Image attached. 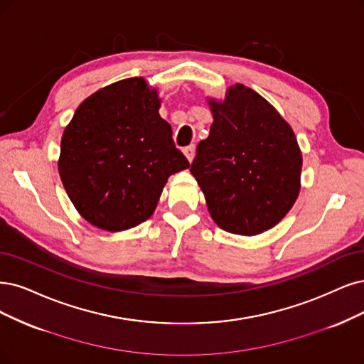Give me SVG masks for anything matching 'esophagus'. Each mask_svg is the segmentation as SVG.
<instances>
[{
    "mask_svg": "<svg viewBox=\"0 0 364 364\" xmlns=\"http://www.w3.org/2000/svg\"><path fill=\"white\" fill-rule=\"evenodd\" d=\"M183 151H184V154H186L187 160L192 161V160H193V157H195V145H189V146H186Z\"/></svg>",
    "mask_w": 364,
    "mask_h": 364,
    "instance_id": "esophagus-1",
    "label": "esophagus"
}]
</instances>
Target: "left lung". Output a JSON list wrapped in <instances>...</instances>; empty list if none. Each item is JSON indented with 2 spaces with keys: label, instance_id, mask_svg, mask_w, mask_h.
<instances>
[{
  "label": "left lung",
  "instance_id": "left-lung-1",
  "mask_svg": "<svg viewBox=\"0 0 364 364\" xmlns=\"http://www.w3.org/2000/svg\"><path fill=\"white\" fill-rule=\"evenodd\" d=\"M213 124L191 172L222 230L257 235L287 216L300 193L301 151L287 121L257 91L228 88L210 99Z\"/></svg>",
  "mask_w": 364,
  "mask_h": 364
}]
</instances>
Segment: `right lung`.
<instances>
[{
	"label": "right lung",
	"mask_w": 364,
	"mask_h": 364,
	"mask_svg": "<svg viewBox=\"0 0 364 364\" xmlns=\"http://www.w3.org/2000/svg\"><path fill=\"white\" fill-rule=\"evenodd\" d=\"M144 77L118 80L77 106L64 129L58 172L75 208L105 231L145 222L169 175L189 168Z\"/></svg>",
	"instance_id": "obj_1"
}]
</instances>
